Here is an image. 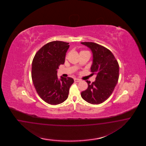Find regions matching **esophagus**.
Here are the masks:
<instances>
[{
    "label": "esophagus",
    "mask_w": 146,
    "mask_h": 146,
    "mask_svg": "<svg viewBox=\"0 0 146 146\" xmlns=\"http://www.w3.org/2000/svg\"><path fill=\"white\" fill-rule=\"evenodd\" d=\"M74 81L75 82H80V81H81V80L79 79H77V78H75L74 79Z\"/></svg>",
    "instance_id": "34e87169"
}]
</instances>
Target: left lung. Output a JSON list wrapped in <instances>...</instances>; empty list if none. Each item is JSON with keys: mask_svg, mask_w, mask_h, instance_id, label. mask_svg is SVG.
<instances>
[{"mask_svg": "<svg viewBox=\"0 0 146 146\" xmlns=\"http://www.w3.org/2000/svg\"><path fill=\"white\" fill-rule=\"evenodd\" d=\"M93 53L92 74H96V80L90 84L86 81L88 88L81 95L86 102L99 104L104 102L113 92L119 79V66L113 54L109 49L93 42H81Z\"/></svg>", "mask_w": 146, "mask_h": 146, "instance_id": "obj_1", "label": "left lung"}]
</instances>
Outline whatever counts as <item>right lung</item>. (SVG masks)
I'll list each match as a JSON object with an SVG mask.
<instances>
[{"label":"right lung","mask_w":146,"mask_h":146,"mask_svg":"<svg viewBox=\"0 0 146 146\" xmlns=\"http://www.w3.org/2000/svg\"><path fill=\"white\" fill-rule=\"evenodd\" d=\"M69 47V43L49 42L37 51L33 60L31 78L36 90L44 101L51 105L64 102L74 82L70 77L61 76L59 80L57 76V70L64 64Z\"/></svg>","instance_id":"right-lung-1"}]
</instances>
